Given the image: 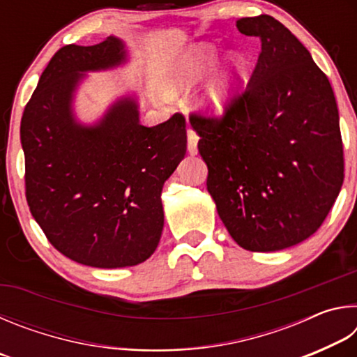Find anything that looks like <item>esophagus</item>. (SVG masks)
<instances>
[{"mask_svg": "<svg viewBox=\"0 0 357 357\" xmlns=\"http://www.w3.org/2000/svg\"><path fill=\"white\" fill-rule=\"evenodd\" d=\"M197 144H198L197 132L189 129V130H187V151H189L190 155H195L198 153Z\"/></svg>", "mask_w": 357, "mask_h": 357, "instance_id": "34e87169", "label": "esophagus"}]
</instances>
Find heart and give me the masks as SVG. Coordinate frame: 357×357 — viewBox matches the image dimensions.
I'll return each instance as SVG.
<instances>
[{
  "label": "heart",
  "instance_id": "1",
  "mask_svg": "<svg viewBox=\"0 0 357 357\" xmlns=\"http://www.w3.org/2000/svg\"><path fill=\"white\" fill-rule=\"evenodd\" d=\"M220 58V52L214 45L197 44L181 55L170 69L168 75V88L172 91H190L198 83L203 82ZM244 72V61L238 55H231L228 63L209 84L206 96L203 99V107L208 113L219 116L225 113L234 99L238 82Z\"/></svg>",
  "mask_w": 357,
  "mask_h": 357
}]
</instances>
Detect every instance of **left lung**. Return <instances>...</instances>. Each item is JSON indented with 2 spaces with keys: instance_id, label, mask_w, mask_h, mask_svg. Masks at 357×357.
<instances>
[{
  "instance_id": "8db88e82",
  "label": "left lung",
  "mask_w": 357,
  "mask_h": 357,
  "mask_svg": "<svg viewBox=\"0 0 357 357\" xmlns=\"http://www.w3.org/2000/svg\"><path fill=\"white\" fill-rule=\"evenodd\" d=\"M261 42L244 94L222 119L192 114L208 192L229 236L250 252L310 238L343 184V144L331 83L299 39L271 15L236 22Z\"/></svg>"
}]
</instances>
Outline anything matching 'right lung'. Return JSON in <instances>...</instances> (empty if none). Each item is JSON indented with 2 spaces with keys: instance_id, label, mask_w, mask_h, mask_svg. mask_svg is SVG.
<instances>
[{
  "instance_id": "add662e5",
  "label": "right lung",
  "mask_w": 357,
  "mask_h": 357,
  "mask_svg": "<svg viewBox=\"0 0 357 357\" xmlns=\"http://www.w3.org/2000/svg\"><path fill=\"white\" fill-rule=\"evenodd\" d=\"M128 61L116 36L63 47L42 72L20 124L29 211L56 250L100 269L153 255L164 229L162 189L187 149L183 114L142 126L134 93L94 124L78 121L75 94L88 72Z\"/></svg>"
}]
</instances>
